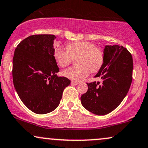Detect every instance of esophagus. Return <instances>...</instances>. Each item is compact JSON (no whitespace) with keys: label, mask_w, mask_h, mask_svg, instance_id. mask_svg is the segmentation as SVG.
I'll return each mask as SVG.
<instances>
[{"label":"esophagus","mask_w":148,"mask_h":148,"mask_svg":"<svg viewBox=\"0 0 148 148\" xmlns=\"http://www.w3.org/2000/svg\"><path fill=\"white\" fill-rule=\"evenodd\" d=\"M71 84L74 85H76L79 84V83H78V82H76V81H72L71 82Z\"/></svg>","instance_id":"1"}]
</instances>
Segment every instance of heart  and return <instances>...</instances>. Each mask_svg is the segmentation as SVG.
<instances>
[{
    "mask_svg": "<svg viewBox=\"0 0 148 148\" xmlns=\"http://www.w3.org/2000/svg\"><path fill=\"white\" fill-rule=\"evenodd\" d=\"M54 58L60 67L67 66L72 58H77V67H72L63 71L65 77L74 81L84 79L89 72H97L104 63L105 53L102 49L97 47L88 41H78L69 44L67 51L63 47H57L54 51Z\"/></svg>",
    "mask_w": 148,
    "mask_h": 148,
    "instance_id": "heart-1",
    "label": "heart"
}]
</instances>
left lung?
<instances>
[{"instance_id":"obj_1","label":"left lung","mask_w":148,"mask_h":148,"mask_svg":"<svg viewBox=\"0 0 148 148\" xmlns=\"http://www.w3.org/2000/svg\"><path fill=\"white\" fill-rule=\"evenodd\" d=\"M105 60L94 77L99 82L87 83L88 92L81 96V104L97 115H106L113 111L127 95L132 80L133 60L126 48L120 45H106Z\"/></svg>"}]
</instances>
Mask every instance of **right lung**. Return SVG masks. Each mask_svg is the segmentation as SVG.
<instances>
[{
  "label": "right lung",
  "mask_w": 148,
  "mask_h": 148,
  "mask_svg": "<svg viewBox=\"0 0 148 148\" xmlns=\"http://www.w3.org/2000/svg\"><path fill=\"white\" fill-rule=\"evenodd\" d=\"M51 34L32 35L22 40L14 51L12 76L14 88L28 109L44 114L59 105L70 81L57 76L59 72L54 55Z\"/></svg>",
  "instance_id": "obj_1"
}]
</instances>
